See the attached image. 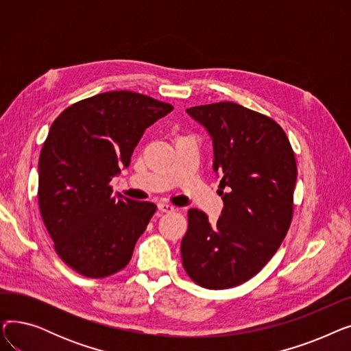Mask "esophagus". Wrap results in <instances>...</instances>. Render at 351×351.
Here are the masks:
<instances>
[{
    "label": "esophagus",
    "mask_w": 351,
    "mask_h": 351,
    "mask_svg": "<svg viewBox=\"0 0 351 351\" xmlns=\"http://www.w3.org/2000/svg\"><path fill=\"white\" fill-rule=\"evenodd\" d=\"M158 209L162 212V213H171L175 210V208L172 205H168V204H159L158 205Z\"/></svg>",
    "instance_id": "obj_1"
}]
</instances>
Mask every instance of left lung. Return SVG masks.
Masks as SVG:
<instances>
[{"mask_svg":"<svg viewBox=\"0 0 351 351\" xmlns=\"http://www.w3.org/2000/svg\"><path fill=\"white\" fill-rule=\"evenodd\" d=\"M213 145L223 209L216 223L188 212L182 263L202 287L222 290L259 273L282 245L293 216L298 168L280 125L234 102L186 109Z\"/></svg>","mask_w":351,"mask_h":351,"instance_id":"8db88e82","label":"left lung"}]
</instances>
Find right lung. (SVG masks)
I'll list each match as a JSON object with an SVG mask.
<instances>
[{
    "label": "right lung",
    "mask_w": 351,
    "mask_h": 351,
    "mask_svg": "<svg viewBox=\"0 0 351 351\" xmlns=\"http://www.w3.org/2000/svg\"><path fill=\"white\" fill-rule=\"evenodd\" d=\"M172 109L112 90L71 105L51 125L38 163L40 210L58 256L86 278L131 261L156 206L114 195L109 182L131 163L146 128Z\"/></svg>",
    "instance_id": "add662e5"
}]
</instances>
